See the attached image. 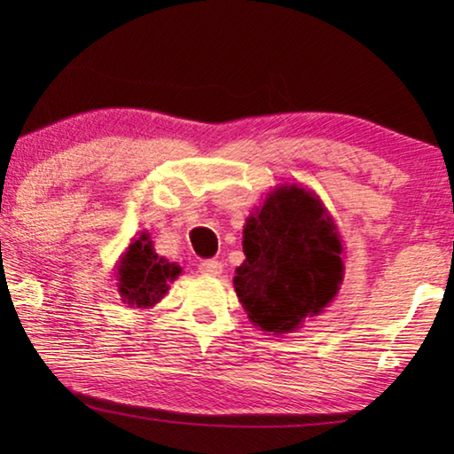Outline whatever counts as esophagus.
<instances>
[{"instance_id": "1", "label": "esophagus", "mask_w": 454, "mask_h": 454, "mask_svg": "<svg viewBox=\"0 0 454 454\" xmlns=\"http://www.w3.org/2000/svg\"><path fill=\"white\" fill-rule=\"evenodd\" d=\"M222 266L218 260H204L202 264H200V272L206 274V276H220L222 274Z\"/></svg>"}]
</instances>
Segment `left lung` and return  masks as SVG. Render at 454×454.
I'll list each match as a JSON object with an SVG mask.
<instances>
[{"label":"left lung","mask_w":454,"mask_h":454,"mask_svg":"<svg viewBox=\"0 0 454 454\" xmlns=\"http://www.w3.org/2000/svg\"><path fill=\"white\" fill-rule=\"evenodd\" d=\"M234 290L264 333L301 328L334 301L344 278L342 240L312 190L282 184L246 218Z\"/></svg>","instance_id":"left-lung-1"}]
</instances>
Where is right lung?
I'll return each mask as SVG.
<instances>
[{
    "label": "right lung",
    "mask_w": 454,
    "mask_h": 454,
    "mask_svg": "<svg viewBox=\"0 0 454 454\" xmlns=\"http://www.w3.org/2000/svg\"><path fill=\"white\" fill-rule=\"evenodd\" d=\"M180 274L178 264L156 254L150 232H140L118 260L116 286L121 302L144 310L162 301L170 290V282Z\"/></svg>",
    "instance_id": "1"
}]
</instances>
